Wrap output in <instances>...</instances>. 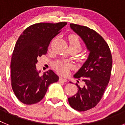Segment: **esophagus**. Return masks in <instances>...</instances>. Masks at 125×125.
I'll return each mask as SVG.
<instances>
[{"instance_id": "34e87169", "label": "esophagus", "mask_w": 125, "mask_h": 125, "mask_svg": "<svg viewBox=\"0 0 125 125\" xmlns=\"http://www.w3.org/2000/svg\"><path fill=\"white\" fill-rule=\"evenodd\" d=\"M59 81H60V82H64V83H66L68 81V80H67V79H65V78H59Z\"/></svg>"}]
</instances>
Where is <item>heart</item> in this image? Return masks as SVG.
Here are the masks:
<instances>
[{
    "label": "heart",
    "mask_w": 125,
    "mask_h": 125,
    "mask_svg": "<svg viewBox=\"0 0 125 125\" xmlns=\"http://www.w3.org/2000/svg\"><path fill=\"white\" fill-rule=\"evenodd\" d=\"M69 46L71 49H74L80 51L82 49V44L79 37L76 34H71L69 36ZM53 67L57 73L62 75H66L68 73L69 70L72 68L71 64L66 62L57 61L53 64Z\"/></svg>",
    "instance_id": "1"
}]
</instances>
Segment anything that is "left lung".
Segmentation results:
<instances>
[{
    "label": "left lung",
    "instance_id": "left-lung-1",
    "mask_svg": "<svg viewBox=\"0 0 125 125\" xmlns=\"http://www.w3.org/2000/svg\"><path fill=\"white\" fill-rule=\"evenodd\" d=\"M70 26L90 52L88 59L74 76L83 84L80 86L76 83L78 93L68 98L71 108L85 111L95 107L103 96L111 76L112 56L106 42L94 30L75 24H70Z\"/></svg>",
    "mask_w": 125,
    "mask_h": 125
}]
</instances>
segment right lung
<instances>
[{
    "label": "right lung",
    "mask_w": 125,
    "mask_h": 125,
    "mask_svg": "<svg viewBox=\"0 0 125 125\" xmlns=\"http://www.w3.org/2000/svg\"><path fill=\"white\" fill-rule=\"evenodd\" d=\"M66 24V22L34 24L25 29L16 42L11 58V85L22 103L33 104L41 101L49 85L59 80L52 70L40 76L36 64L37 57L46 54L52 39Z\"/></svg>",
    "instance_id": "1"
}]
</instances>
